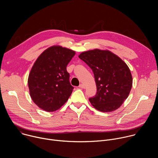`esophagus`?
Instances as JSON below:
<instances>
[{"mask_svg":"<svg viewBox=\"0 0 158 158\" xmlns=\"http://www.w3.org/2000/svg\"><path fill=\"white\" fill-rule=\"evenodd\" d=\"M80 88H82V89H85V85L84 84H81L80 85H79V86Z\"/></svg>","mask_w":158,"mask_h":158,"instance_id":"1","label":"esophagus"}]
</instances>
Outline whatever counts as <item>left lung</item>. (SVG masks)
Wrapping results in <instances>:
<instances>
[{"label": "left lung", "instance_id": "left-lung-1", "mask_svg": "<svg viewBox=\"0 0 158 158\" xmlns=\"http://www.w3.org/2000/svg\"><path fill=\"white\" fill-rule=\"evenodd\" d=\"M79 57L94 73L97 87L94 97L89 101L104 112L118 109L127 98L132 77L127 64L118 56L107 50L94 49L80 54Z\"/></svg>", "mask_w": 158, "mask_h": 158}]
</instances>
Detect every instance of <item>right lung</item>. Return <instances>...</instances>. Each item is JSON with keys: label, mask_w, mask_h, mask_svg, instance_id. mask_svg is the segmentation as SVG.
<instances>
[{"label": "right lung", "mask_w": 158, "mask_h": 158, "mask_svg": "<svg viewBox=\"0 0 158 158\" xmlns=\"http://www.w3.org/2000/svg\"><path fill=\"white\" fill-rule=\"evenodd\" d=\"M75 54L73 50L54 46L45 50L34 62L28 85L32 101L40 109L53 112L68 100L74 87L66 67Z\"/></svg>", "instance_id": "1"}]
</instances>
